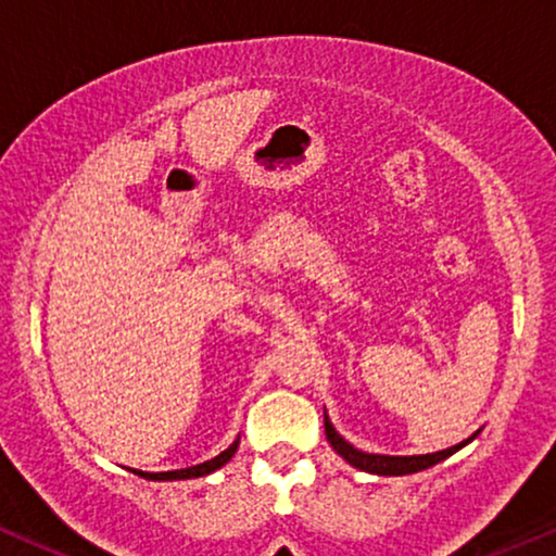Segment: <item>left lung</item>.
<instances>
[{
  "mask_svg": "<svg viewBox=\"0 0 556 556\" xmlns=\"http://www.w3.org/2000/svg\"><path fill=\"white\" fill-rule=\"evenodd\" d=\"M326 435L330 441V446L339 452L343 459L349 462L351 467L356 469H364V472H371V475H413V472H420V469H428L433 465H439V462H444L446 456H452L456 448H462L469 441L475 439H467L462 441V444H456L452 448H444V452H435V454H420V456H384V454H364L359 448H354L349 444L346 439H341L339 431H336L333 426H330V420L326 416Z\"/></svg>",
  "mask_w": 556,
  "mask_h": 556,
  "instance_id": "left-lung-1",
  "label": "left lung"
}]
</instances>
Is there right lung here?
<instances>
[{
    "instance_id": "1",
    "label": "right lung",
    "mask_w": 556,
    "mask_h": 556,
    "mask_svg": "<svg viewBox=\"0 0 556 556\" xmlns=\"http://www.w3.org/2000/svg\"><path fill=\"white\" fill-rule=\"evenodd\" d=\"M238 448V441H233L226 452H220L215 456V459L210 462H202V465L197 467H187V469H174V472H140V469H132V472L146 477V480H192V477H205L210 472H215V469H220L223 465H228L230 456L236 454Z\"/></svg>"
}]
</instances>
